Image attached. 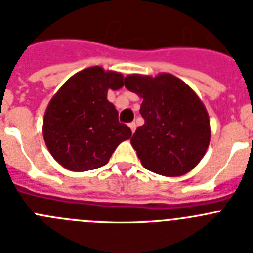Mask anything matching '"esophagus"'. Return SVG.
<instances>
[{
  "label": "esophagus",
  "mask_w": 253,
  "mask_h": 253,
  "mask_svg": "<svg viewBox=\"0 0 253 253\" xmlns=\"http://www.w3.org/2000/svg\"><path fill=\"white\" fill-rule=\"evenodd\" d=\"M129 128L131 129V131H135V129H137V125H135V123H130V124H129Z\"/></svg>",
  "instance_id": "obj_1"
}]
</instances>
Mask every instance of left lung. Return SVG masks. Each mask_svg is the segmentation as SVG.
<instances>
[{
	"label": "left lung",
	"instance_id": "left-lung-1",
	"mask_svg": "<svg viewBox=\"0 0 253 253\" xmlns=\"http://www.w3.org/2000/svg\"><path fill=\"white\" fill-rule=\"evenodd\" d=\"M124 86L143 99L144 124L130 139L143 167L169 177L191 171L210 142L209 115L198 95L169 73L129 75Z\"/></svg>",
	"mask_w": 253,
	"mask_h": 253
}]
</instances>
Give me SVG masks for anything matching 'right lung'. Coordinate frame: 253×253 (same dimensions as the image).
I'll use <instances>...</instances> for the list:
<instances>
[{
  "label": "right lung",
  "instance_id": "obj_1",
  "mask_svg": "<svg viewBox=\"0 0 253 253\" xmlns=\"http://www.w3.org/2000/svg\"><path fill=\"white\" fill-rule=\"evenodd\" d=\"M122 73L90 67L76 73L53 96L43 120V135L55 161L69 171L95 169L109 162L123 140L131 137L119 123L107 91L119 90Z\"/></svg>",
  "mask_w": 253,
  "mask_h": 253
}]
</instances>
